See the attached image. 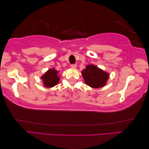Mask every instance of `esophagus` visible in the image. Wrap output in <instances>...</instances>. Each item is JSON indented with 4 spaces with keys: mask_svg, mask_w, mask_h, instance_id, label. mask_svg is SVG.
Returning a JSON list of instances; mask_svg holds the SVG:
<instances>
[{
    "mask_svg": "<svg viewBox=\"0 0 149 149\" xmlns=\"http://www.w3.org/2000/svg\"><path fill=\"white\" fill-rule=\"evenodd\" d=\"M70 66H71V67L72 68V69H75V68L77 67V64H72Z\"/></svg>",
    "mask_w": 149,
    "mask_h": 149,
    "instance_id": "1",
    "label": "esophagus"
}]
</instances>
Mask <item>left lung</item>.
<instances>
[{
	"mask_svg": "<svg viewBox=\"0 0 149 149\" xmlns=\"http://www.w3.org/2000/svg\"><path fill=\"white\" fill-rule=\"evenodd\" d=\"M85 83L92 88H100L106 84L109 78L108 73L94 65H88L82 71Z\"/></svg>",
	"mask_w": 149,
	"mask_h": 149,
	"instance_id": "obj_1",
	"label": "left lung"
}]
</instances>
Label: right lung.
I'll use <instances>...</instances> for the list:
<instances>
[{"label": "right lung", "mask_w": 149, "mask_h": 149, "mask_svg": "<svg viewBox=\"0 0 149 149\" xmlns=\"http://www.w3.org/2000/svg\"><path fill=\"white\" fill-rule=\"evenodd\" d=\"M41 79L43 80V83L46 87H53L57 84L59 80L58 76V72L55 69H49L45 73Z\"/></svg>", "instance_id": "add662e5"}]
</instances>
